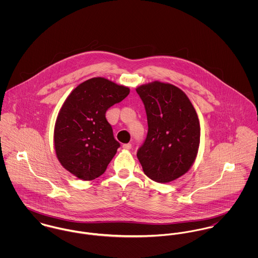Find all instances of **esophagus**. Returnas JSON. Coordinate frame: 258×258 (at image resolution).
Masks as SVG:
<instances>
[{"mask_svg":"<svg viewBox=\"0 0 258 258\" xmlns=\"http://www.w3.org/2000/svg\"><path fill=\"white\" fill-rule=\"evenodd\" d=\"M123 148H124V149H126V150H130V149L132 148V145H131L130 143H128V144H124V145H123Z\"/></svg>","mask_w":258,"mask_h":258,"instance_id":"34e87169","label":"esophagus"}]
</instances>
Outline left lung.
<instances>
[{
	"label": "left lung",
	"mask_w": 258,
	"mask_h": 258,
	"mask_svg": "<svg viewBox=\"0 0 258 258\" xmlns=\"http://www.w3.org/2000/svg\"><path fill=\"white\" fill-rule=\"evenodd\" d=\"M147 114V137L137 151L145 175L169 183L185 174L200 145V122L192 104L178 87L153 82L136 89Z\"/></svg>",
	"instance_id": "8db88e82"
}]
</instances>
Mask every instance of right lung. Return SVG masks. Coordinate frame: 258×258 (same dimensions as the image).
Returning <instances> with one entry per match:
<instances>
[{
  "instance_id": "1",
  "label": "right lung",
  "mask_w": 258,
  "mask_h": 258,
  "mask_svg": "<svg viewBox=\"0 0 258 258\" xmlns=\"http://www.w3.org/2000/svg\"><path fill=\"white\" fill-rule=\"evenodd\" d=\"M128 87L102 77L79 84L67 98L56 119L54 148L60 164L75 177H100L120 147L106 111L129 94Z\"/></svg>"
}]
</instances>
